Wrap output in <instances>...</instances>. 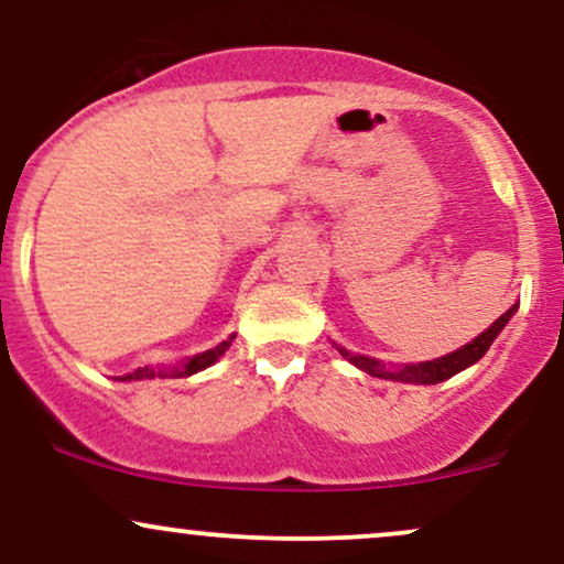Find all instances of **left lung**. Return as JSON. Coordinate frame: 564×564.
<instances>
[{"instance_id": "left-lung-1", "label": "left lung", "mask_w": 564, "mask_h": 564, "mask_svg": "<svg viewBox=\"0 0 564 564\" xmlns=\"http://www.w3.org/2000/svg\"><path fill=\"white\" fill-rule=\"evenodd\" d=\"M518 311V303H514L512 308L507 311V314H501L499 319H496L491 327L486 329V333L475 337L473 343H467L465 348L454 350V354L443 356V359H435V361H425V364H416V367H403V369H395V372H388L382 364H377L375 359H369V356H350L348 350L340 348V354L346 356L350 364H356V367L364 369L367 375L372 377H382V380H399V382H420V386H435V382H443L448 380V377H454L456 372H462V369H467L469 364L480 361L482 354H486L488 348H491V343L496 340V335L505 329V324L509 322V316Z\"/></svg>"}]
</instances>
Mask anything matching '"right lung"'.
Here are the masks:
<instances>
[{"label": "right lung", "mask_w": 564, "mask_h": 564, "mask_svg": "<svg viewBox=\"0 0 564 564\" xmlns=\"http://www.w3.org/2000/svg\"><path fill=\"white\" fill-rule=\"evenodd\" d=\"M231 340H235V337H229V340H224L221 346H216V348L205 350V354H200V356H195V359H189L187 364H184V367L163 369V372H155V369H148V367H139L131 375L121 377V380H144V377H155V375L158 377H189V375L200 372V369H205V367H210V364H214L218 356H224V350L231 346Z\"/></svg>", "instance_id": "1"}]
</instances>
